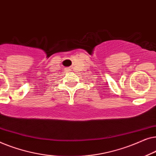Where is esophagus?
I'll list each match as a JSON object with an SVG mask.
<instances>
[{"mask_svg": "<svg viewBox=\"0 0 156 156\" xmlns=\"http://www.w3.org/2000/svg\"><path fill=\"white\" fill-rule=\"evenodd\" d=\"M66 71H67V70H66Z\"/></svg>", "mask_w": 156, "mask_h": 156, "instance_id": "obj_1", "label": "esophagus"}]
</instances>
